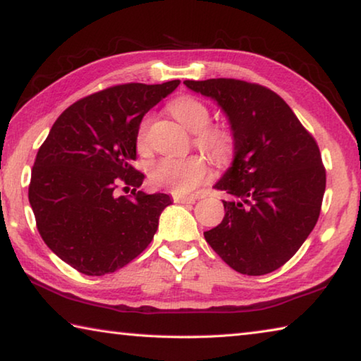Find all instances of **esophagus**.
Returning a JSON list of instances; mask_svg holds the SVG:
<instances>
[{
    "label": "esophagus",
    "instance_id": "esophagus-1",
    "mask_svg": "<svg viewBox=\"0 0 361 361\" xmlns=\"http://www.w3.org/2000/svg\"><path fill=\"white\" fill-rule=\"evenodd\" d=\"M173 202H178V204H194L195 202V195H180V194H173L172 195Z\"/></svg>",
    "mask_w": 361,
    "mask_h": 361
}]
</instances>
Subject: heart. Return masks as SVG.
I'll return each instance as SVG.
<instances>
[{
  "instance_id": "1",
  "label": "heart",
  "mask_w": 361,
  "mask_h": 361,
  "mask_svg": "<svg viewBox=\"0 0 361 361\" xmlns=\"http://www.w3.org/2000/svg\"><path fill=\"white\" fill-rule=\"evenodd\" d=\"M170 111L188 130L194 132V145L213 161L226 162L234 154V133L226 126L210 124L212 111L205 102L192 95H183L170 105ZM149 127L151 116H146L140 124L137 135V145L142 151L149 145ZM207 176L209 166L205 157L200 154L186 157L166 156L152 162L148 169V178L152 186L180 195L192 192L195 188L202 185Z\"/></svg>"
}]
</instances>
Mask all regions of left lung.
Listing matches in <instances>:
<instances>
[{
	"label": "left lung",
	"instance_id": "left-lung-1",
	"mask_svg": "<svg viewBox=\"0 0 361 361\" xmlns=\"http://www.w3.org/2000/svg\"><path fill=\"white\" fill-rule=\"evenodd\" d=\"M228 114L235 138L232 167L215 189L226 215L204 232L226 264L264 276L293 258L320 216L326 170L312 137L274 90L240 79L185 81Z\"/></svg>",
	"mask_w": 361,
	"mask_h": 361
}]
</instances>
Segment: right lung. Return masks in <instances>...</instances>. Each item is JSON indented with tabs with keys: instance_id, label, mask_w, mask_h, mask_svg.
Returning <instances> with one entry per match:
<instances>
[{
	"instance_id": "add662e5",
	"label": "right lung",
	"mask_w": 361,
	"mask_h": 361,
	"mask_svg": "<svg viewBox=\"0 0 361 361\" xmlns=\"http://www.w3.org/2000/svg\"><path fill=\"white\" fill-rule=\"evenodd\" d=\"M127 82L90 94L54 122L36 154L28 199L46 245L85 276L129 264L149 245L167 194L138 191L145 175L137 161L140 122L178 87ZM119 187L133 189L119 196Z\"/></svg>"
}]
</instances>
